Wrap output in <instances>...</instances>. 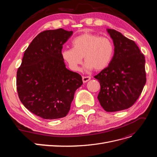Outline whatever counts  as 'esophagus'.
<instances>
[{"mask_svg": "<svg viewBox=\"0 0 157 157\" xmlns=\"http://www.w3.org/2000/svg\"><path fill=\"white\" fill-rule=\"evenodd\" d=\"M90 79H91V77H90V76H86V77H82V81L84 83L88 82V80H90Z\"/></svg>", "mask_w": 157, "mask_h": 157, "instance_id": "1", "label": "esophagus"}]
</instances>
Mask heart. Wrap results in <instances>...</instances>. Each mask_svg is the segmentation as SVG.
Segmentation results:
<instances>
[{"instance_id": "heart-1", "label": "heart", "mask_w": 157, "mask_h": 157, "mask_svg": "<svg viewBox=\"0 0 157 157\" xmlns=\"http://www.w3.org/2000/svg\"><path fill=\"white\" fill-rule=\"evenodd\" d=\"M73 48L61 50L62 59L73 71H78L82 58L87 69L96 71L105 69L110 64L115 52L111 39L97 34L85 33L75 37L71 41Z\"/></svg>"}]
</instances>
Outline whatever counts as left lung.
<instances>
[{
    "label": "left lung",
    "instance_id": "left-lung-1",
    "mask_svg": "<svg viewBox=\"0 0 157 157\" xmlns=\"http://www.w3.org/2000/svg\"><path fill=\"white\" fill-rule=\"evenodd\" d=\"M107 32L115 53L110 64L94 76L100 84L98 99L107 112L124 110L139 98L146 83L145 59L138 46L115 29Z\"/></svg>",
    "mask_w": 157,
    "mask_h": 157
}]
</instances>
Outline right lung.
I'll return each instance as SVG.
<instances>
[{"mask_svg": "<svg viewBox=\"0 0 157 157\" xmlns=\"http://www.w3.org/2000/svg\"><path fill=\"white\" fill-rule=\"evenodd\" d=\"M73 35L63 29L40 33L25 51L17 71L19 98L28 110L44 119L65 117L82 77L65 67L61 52Z\"/></svg>", "mask_w": 157, "mask_h": 157, "instance_id": "add662e5", "label": "right lung"}]
</instances>
